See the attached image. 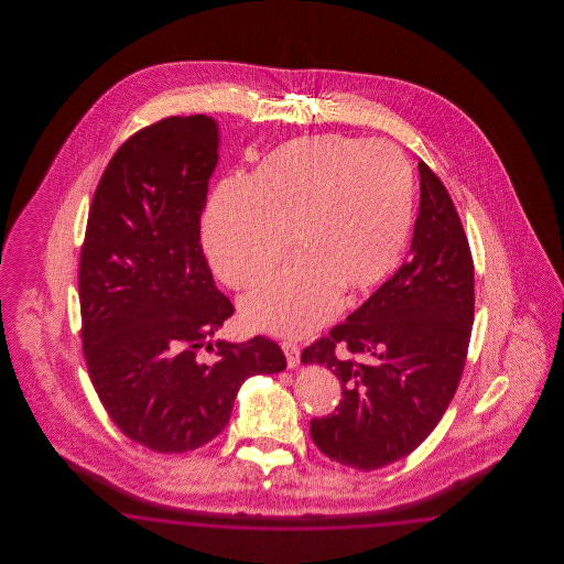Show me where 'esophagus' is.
Listing matches in <instances>:
<instances>
[{
	"label": "esophagus",
	"mask_w": 564,
	"mask_h": 564,
	"mask_svg": "<svg viewBox=\"0 0 564 564\" xmlns=\"http://www.w3.org/2000/svg\"><path fill=\"white\" fill-rule=\"evenodd\" d=\"M281 349H283L285 357H288V366L295 368L297 361H300V347H297L295 343H292V340H283V343H281Z\"/></svg>",
	"instance_id": "34e87169"
}]
</instances>
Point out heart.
I'll use <instances>...</instances> for the list:
<instances>
[{
  "label": "heart",
  "instance_id": "b5f03b06",
  "mask_svg": "<svg viewBox=\"0 0 564 564\" xmlns=\"http://www.w3.org/2000/svg\"><path fill=\"white\" fill-rule=\"evenodd\" d=\"M416 212V177L402 150L343 134L297 137L245 180L215 192L203 245L215 274L245 290L256 329L304 336L345 302L375 292L398 269Z\"/></svg>",
  "mask_w": 564,
  "mask_h": 564
}]
</instances>
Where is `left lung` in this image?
Masks as SVG:
<instances>
[{
	"mask_svg": "<svg viewBox=\"0 0 564 564\" xmlns=\"http://www.w3.org/2000/svg\"><path fill=\"white\" fill-rule=\"evenodd\" d=\"M419 173L421 205L402 267L302 350L304 364H323L343 389L336 410L311 421V437L323 455L359 471L395 463L427 440L467 361L471 249L442 180L423 161Z\"/></svg>",
	"mask_w": 564,
	"mask_h": 564,
	"instance_id": "1",
	"label": "left lung"
}]
</instances>
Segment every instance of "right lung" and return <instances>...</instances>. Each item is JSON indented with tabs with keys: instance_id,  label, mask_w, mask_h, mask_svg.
Wrapping results in <instances>:
<instances>
[{
	"instance_id": "add662e5",
	"label": "right lung",
	"mask_w": 564,
	"mask_h": 564,
	"mask_svg": "<svg viewBox=\"0 0 564 564\" xmlns=\"http://www.w3.org/2000/svg\"><path fill=\"white\" fill-rule=\"evenodd\" d=\"M217 162L212 118L169 116L131 134L95 189L82 242V350L116 427L173 455L230 421L245 378L281 372V347L209 338L235 315L215 288L200 215ZM214 349L212 362L197 350Z\"/></svg>"
}]
</instances>
